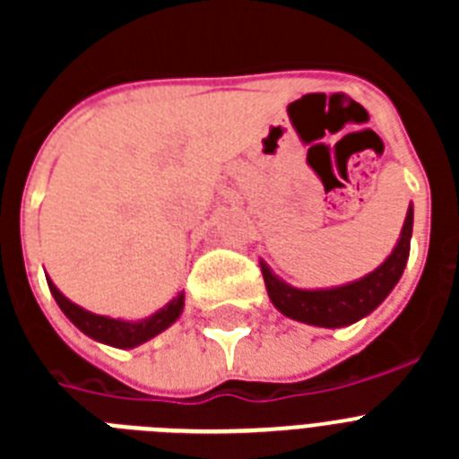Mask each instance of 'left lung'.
Returning a JSON list of instances; mask_svg holds the SVG:
<instances>
[{
    "instance_id": "left-lung-1",
    "label": "left lung",
    "mask_w": 459,
    "mask_h": 459,
    "mask_svg": "<svg viewBox=\"0 0 459 459\" xmlns=\"http://www.w3.org/2000/svg\"><path fill=\"white\" fill-rule=\"evenodd\" d=\"M411 230L413 204H409L403 232H400V238H397L391 255L363 278L335 287H319V290L291 287L290 282L278 278L269 269L264 259H259V269L264 275L271 303L285 317L319 328H342L368 317L391 294L397 280L403 278V271L409 259V246H411Z\"/></svg>"
}]
</instances>
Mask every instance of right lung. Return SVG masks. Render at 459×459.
<instances>
[{
    "label": "right lung",
    "mask_w": 459,
    "mask_h": 459,
    "mask_svg": "<svg viewBox=\"0 0 459 459\" xmlns=\"http://www.w3.org/2000/svg\"><path fill=\"white\" fill-rule=\"evenodd\" d=\"M48 287H50L52 296H55L56 306L62 307L64 315H66L84 335H89V338L96 340V342L117 347V350H133L137 344H144L147 340L156 338L158 333H163L165 328L172 326V324L181 317V312H184V291H179V294L174 296L168 306H163L160 310L153 312L152 317L131 322V319L105 317V315H96V312L84 310V307H80L78 303H73L71 299H66L62 291L56 290V285L50 278H48Z\"/></svg>",
    "instance_id": "obj_1"
}]
</instances>
